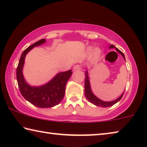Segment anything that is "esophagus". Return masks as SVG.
<instances>
[{"label":"esophagus","mask_w":147,"mask_h":147,"mask_svg":"<svg viewBox=\"0 0 147 147\" xmlns=\"http://www.w3.org/2000/svg\"><path fill=\"white\" fill-rule=\"evenodd\" d=\"M80 69H81V67H80V65H74L73 67L74 71H77V70H80Z\"/></svg>","instance_id":"1"}]
</instances>
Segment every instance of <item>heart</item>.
Segmentation results:
<instances>
[{"instance_id": "b5f03b06", "label": "heart", "mask_w": 147, "mask_h": 147, "mask_svg": "<svg viewBox=\"0 0 147 147\" xmlns=\"http://www.w3.org/2000/svg\"><path fill=\"white\" fill-rule=\"evenodd\" d=\"M94 49H93V47H90L88 49V53L89 54H91L92 52H93ZM101 50H100L99 48H96L95 49H94V53H93V57L94 59H98L100 57V55H101Z\"/></svg>"}]
</instances>
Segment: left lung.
Returning a JSON list of instances; mask_svg holds the SVG:
<instances>
[{
    "label": "left lung",
    "mask_w": 147,
    "mask_h": 147,
    "mask_svg": "<svg viewBox=\"0 0 147 147\" xmlns=\"http://www.w3.org/2000/svg\"><path fill=\"white\" fill-rule=\"evenodd\" d=\"M109 48H116V50L117 51L118 53L121 54V55L123 57V58L125 60V57H124V53H122L121 51H120L118 48H116L115 46L113 45H111L109 47ZM85 96L87 100L89 101L90 102H91L92 104H94V105L97 106H100V107L102 108H106V107H110V106H113L114 104H115L116 103H117L118 101H120L121 100V98H122V96L124 95V92L123 94H122L121 96H120L119 98H117V99L114 100V101H111V102H105L103 101V100L99 99V98L96 97V96L94 95L93 94V92H92L91 90V87H90V80H89V76H88V71H86L85 72Z\"/></svg>",
    "instance_id": "8db88e82"
}]
</instances>
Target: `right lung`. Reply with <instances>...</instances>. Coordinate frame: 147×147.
<instances>
[{
	"mask_svg": "<svg viewBox=\"0 0 147 147\" xmlns=\"http://www.w3.org/2000/svg\"><path fill=\"white\" fill-rule=\"evenodd\" d=\"M45 41V39H42L27 47L22 53L17 68V80L22 96L33 105L43 108L53 107L61 102L65 95L66 84L72 74L71 69L61 72L41 86H31L26 82L23 74L25 56L34 47Z\"/></svg>",
	"mask_w": 147,
	"mask_h": 147,
	"instance_id": "1",
	"label": "right lung"
}]
</instances>
